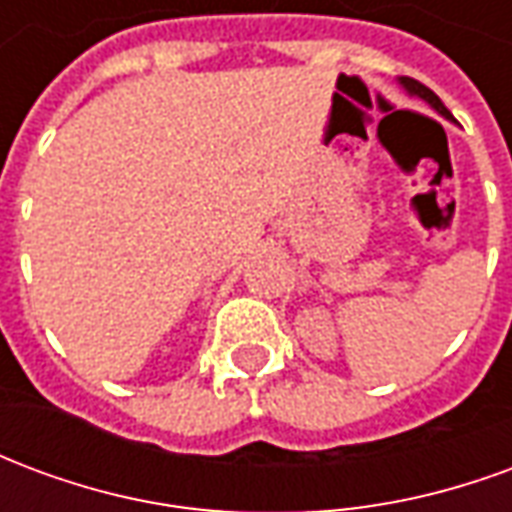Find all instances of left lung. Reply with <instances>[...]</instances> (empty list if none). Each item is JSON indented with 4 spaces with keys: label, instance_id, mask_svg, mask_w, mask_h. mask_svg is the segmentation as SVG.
Returning <instances> with one entry per match:
<instances>
[{
    "label": "left lung",
    "instance_id": "1",
    "mask_svg": "<svg viewBox=\"0 0 512 512\" xmlns=\"http://www.w3.org/2000/svg\"><path fill=\"white\" fill-rule=\"evenodd\" d=\"M397 84H400V87H403V90H406V93L411 95V98H419L422 104H428L430 109L436 112V115H441V117H444V120H452L450 109L441 104L439 95L433 93V90H428L425 84H419L417 79H408V76H400V79H397Z\"/></svg>",
    "mask_w": 512,
    "mask_h": 512
}]
</instances>
